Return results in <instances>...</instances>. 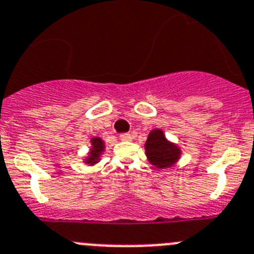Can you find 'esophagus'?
<instances>
[{
  "label": "esophagus",
  "instance_id": "esophagus-1",
  "mask_svg": "<svg viewBox=\"0 0 254 254\" xmlns=\"http://www.w3.org/2000/svg\"><path fill=\"white\" fill-rule=\"evenodd\" d=\"M119 138H120V140H123V141H130L132 139V136H131V134H129V132H124V134L120 135Z\"/></svg>",
  "mask_w": 254,
  "mask_h": 254
}]
</instances>
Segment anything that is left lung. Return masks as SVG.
<instances>
[{"label":"left lung","instance_id":"obj_1","mask_svg":"<svg viewBox=\"0 0 254 254\" xmlns=\"http://www.w3.org/2000/svg\"><path fill=\"white\" fill-rule=\"evenodd\" d=\"M144 146L149 163L158 169L173 167L182 155L181 148L168 140L160 129H154L149 132L148 140Z\"/></svg>","mask_w":254,"mask_h":254}]
</instances>
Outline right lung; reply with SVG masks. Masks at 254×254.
Wrapping results in <instances>:
<instances>
[{
	"instance_id": "1",
	"label": "right lung",
	"mask_w": 254,
	"mask_h": 254,
	"mask_svg": "<svg viewBox=\"0 0 254 254\" xmlns=\"http://www.w3.org/2000/svg\"><path fill=\"white\" fill-rule=\"evenodd\" d=\"M91 148H90L89 155L84 159L85 164L89 165H95L96 163H99L101 155H103L104 150H105V143L101 138L99 136H95V138L91 139Z\"/></svg>"
}]
</instances>
